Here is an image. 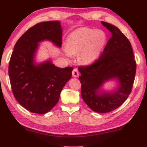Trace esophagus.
<instances>
[{"mask_svg": "<svg viewBox=\"0 0 147 147\" xmlns=\"http://www.w3.org/2000/svg\"><path fill=\"white\" fill-rule=\"evenodd\" d=\"M72 76L74 78H77L79 76V71L77 69H74L73 71H72Z\"/></svg>", "mask_w": 147, "mask_h": 147, "instance_id": "esophagus-1", "label": "esophagus"}]
</instances>
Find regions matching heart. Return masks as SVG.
Segmentation results:
<instances>
[{"instance_id":"heart-1","label":"heart","mask_w":147,"mask_h":147,"mask_svg":"<svg viewBox=\"0 0 147 147\" xmlns=\"http://www.w3.org/2000/svg\"><path fill=\"white\" fill-rule=\"evenodd\" d=\"M107 41L105 34L100 30L80 28L70 34L66 39L67 56L78 54L82 63H94L100 56Z\"/></svg>"}]
</instances>
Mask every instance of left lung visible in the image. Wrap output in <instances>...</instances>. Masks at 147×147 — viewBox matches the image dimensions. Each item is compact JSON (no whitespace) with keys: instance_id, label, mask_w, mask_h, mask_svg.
<instances>
[{"instance_id":"obj_1","label":"left lung","mask_w":147,"mask_h":147,"mask_svg":"<svg viewBox=\"0 0 147 147\" xmlns=\"http://www.w3.org/2000/svg\"><path fill=\"white\" fill-rule=\"evenodd\" d=\"M109 30L111 38L101 57L89 66L79 67L82 84L81 95L93 111L108 113L118 108L131 93L136 73V63L131 44L114 25L101 21ZM111 80L116 86L105 89Z\"/></svg>"}]
</instances>
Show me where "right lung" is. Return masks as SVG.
I'll use <instances>...</instances> for the list:
<instances>
[{
    "instance_id": "1",
    "label": "right lung",
    "mask_w": 147,
    "mask_h": 147,
    "mask_svg": "<svg viewBox=\"0 0 147 147\" xmlns=\"http://www.w3.org/2000/svg\"><path fill=\"white\" fill-rule=\"evenodd\" d=\"M62 28L59 21L34 25L23 34L14 47L8 75L14 96L32 113L44 114L56 105L61 91L71 79L72 67L61 68L49 58L36 62L40 42L49 41L60 48Z\"/></svg>"
}]
</instances>
